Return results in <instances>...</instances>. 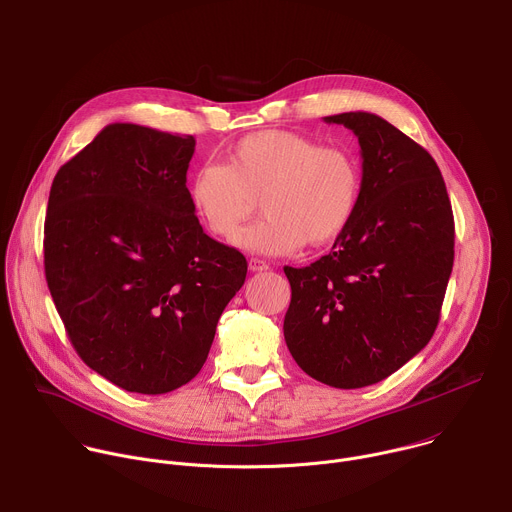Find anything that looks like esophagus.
I'll return each instance as SVG.
<instances>
[{
    "label": "esophagus",
    "mask_w": 512,
    "mask_h": 512,
    "mask_svg": "<svg viewBox=\"0 0 512 512\" xmlns=\"http://www.w3.org/2000/svg\"><path fill=\"white\" fill-rule=\"evenodd\" d=\"M248 268L252 272H262V270H268V264L264 260H260V258H250L248 260Z\"/></svg>",
    "instance_id": "1"
}]
</instances>
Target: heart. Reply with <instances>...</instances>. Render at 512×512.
I'll return each mask as SVG.
<instances>
[{"mask_svg":"<svg viewBox=\"0 0 512 512\" xmlns=\"http://www.w3.org/2000/svg\"><path fill=\"white\" fill-rule=\"evenodd\" d=\"M361 193L363 169L353 151L278 129L242 137L224 165H201L187 183L199 222L228 242L254 214L258 199L264 218L236 242L268 256L290 254L304 242H333L355 218Z\"/></svg>","mask_w":512,"mask_h":512,"instance_id":"b5f03b06","label":"heart"}]
</instances>
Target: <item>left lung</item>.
I'll return each mask as SVG.
<instances>
[{
	"label": "left lung",
	"instance_id": "obj_1",
	"mask_svg": "<svg viewBox=\"0 0 512 512\" xmlns=\"http://www.w3.org/2000/svg\"><path fill=\"white\" fill-rule=\"evenodd\" d=\"M359 139L363 193L333 250L284 266V341L298 367L339 389L373 385L432 339L454 264V216L432 155L373 113L325 117Z\"/></svg>",
	"mask_w": 512,
	"mask_h": 512
}]
</instances>
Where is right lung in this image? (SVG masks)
Listing matches in <instances>:
<instances>
[{
    "instance_id": "right-lung-1",
    "label": "right lung",
    "mask_w": 512,
    "mask_h": 512,
    "mask_svg": "<svg viewBox=\"0 0 512 512\" xmlns=\"http://www.w3.org/2000/svg\"><path fill=\"white\" fill-rule=\"evenodd\" d=\"M191 135L113 123L50 189L44 268L80 359L145 395L191 381L208 359L246 258L210 238L187 197Z\"/></svg>"
}]
</instances>
